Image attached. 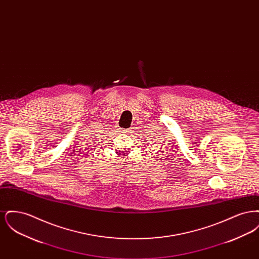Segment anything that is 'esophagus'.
Listing matches in <instances>:
<instances>
[{
  "instance_id": "obj_1",
  "label": "esophagus",
  "mask_w": 259,
  "mask_h": 259,
  "mask_svg": "<svg viewBox=\"0 0 259 259\" xmlns=\"http://www.w3.org/2000/svg\"><path fill=\"white\" fill-rule=\"evenodd\" d=\"M121 132H124V133H126V132H128L127 130H123V131H121Z\"/></svg>"
}]
</instances>
